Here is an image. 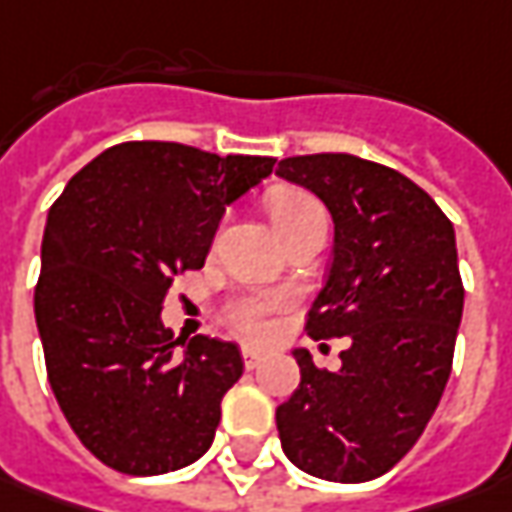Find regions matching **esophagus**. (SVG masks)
I'll list each match as a JSON object with an SVG mask.
<instances>
[{"label":"esophagus","instance_id":"34e87169","mask_svg":"<svg viewBox=\"0 0 512 512\" xmlns=\"http://www.w3.org/2000/svg\"><path fill=\"white\" fill-rule=\"evenodd\" d=\"M260 362H263V354H260V351H255V348H243V365H246L249 371H255Z\"/></svg>","mask_w":512,"mask_h":512}]
</instances>
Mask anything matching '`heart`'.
<instances>
[{"instance_id":"1","label":"heart","mask_w":512,"mask_h":512,"mask_svg":"<svg viewBox=\"0 0 512 512\" xmlns=\"http://www.w3.org/2000/svg\"><path fill=\"white\" fill-rule=\"evenodd\" d=\"M269 215L272 223L277 226L280 238L286 240L297 232H303L306 226L314 223H326V209L323 203L317 201L314 195L303 192V189H274L269 195ZM289 306V300L283 294H274V291H243L238 297H232L226 306H223V317L229 328L243 337V340H266L269 331H272V317L277 311H283Z\"/></svg>"}]
</instances>
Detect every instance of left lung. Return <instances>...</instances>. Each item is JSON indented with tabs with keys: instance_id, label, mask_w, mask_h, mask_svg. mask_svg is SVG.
Here are the masks:
<instances>
[{
	"instance_id": "8db88e82",
	"label": "left lung",
	"mask_w": 512,
	"mask_h": 512,
	"mask_svg": "<svg viewBox=\"0 0 512 512\" xmlns=\"http://www.w3.org/2000/svg\"><path fill=\"white\" fill-rule=\"evenodd\" d=\"M277 175L334 218V260L306 331L348 340L340 371L294 351L300 385L277 408V433L311 476L368 482L414 448L448 385L465 306L453 223L411 178L348 152L283 158Z\"/></svg>"
}]
</instances>
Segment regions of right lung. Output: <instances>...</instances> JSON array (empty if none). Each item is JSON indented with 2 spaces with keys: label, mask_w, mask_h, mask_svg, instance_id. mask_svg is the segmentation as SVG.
Listing matches in <instances>:
<instances>
[{
  "label": "right lung",
  "mask_w": 512,
  "mask_h": 512,
  "mask_svg": "<svg viewBox=\"0 0 512 512\" xmlns=\"http://www.w3.org/2000/svg\"><path fill=\"white\" fill-rule=\"evenodd\" d=\"M272 167L266 155L124 141L50 206L33 291L47 379L81 445L118 473L158 476L212 445L243 374L238 345L198 334L178 349L161 303L203 266L226 203Z\"/></svg>",
  "instance_id": "add662e5"
}]
</instances>
